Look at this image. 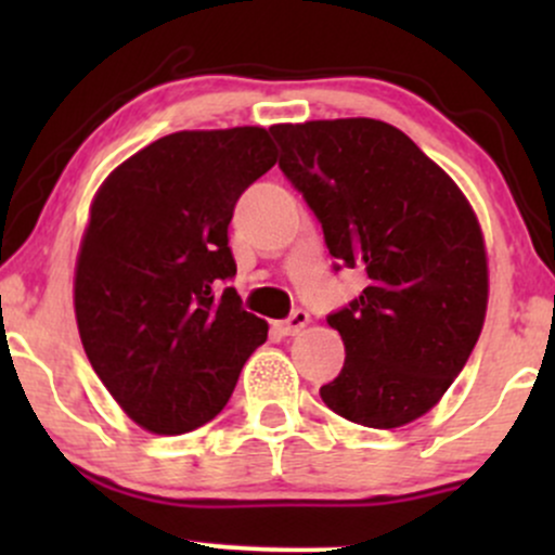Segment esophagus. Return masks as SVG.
<instances>
[{
    "instance_id": "obj_1",
    "label": "esophagus",
    "mask_w": 555,
    "mask_h": 555,
    "mask_svg": "<svg viewBox=\"0 0 555 555\" xmlns=\"http://www.w3.org/2000/svg\"><path fill=\"white\" fill-rule=\"evenodd\" d=\"M308 323H310V315L305 313V310H295V313L286 318V321L276 323V328L282 336H297L299 331L308 326Z\"/></svg>"
}]
</instances>
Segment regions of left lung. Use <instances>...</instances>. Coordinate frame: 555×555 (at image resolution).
<instances>
[{
    "label": "left lung",
    "mask_w": 555,
    "mask_h": 555,
    "mask_svg": "<svg viewBox=\"0 0 555 555\" xmlns=\"http://www.w3.org/2000/svg\"><path fill=\"white\" fill-rule=\"evenodd\" d=\"M279 169L336 258L367 284L326 321L347 360L321 386L336 415L399 428L430 410L473 354L488 260L467 197L397 127L378 119L273 125Z\"/></svg>",
    "instance_id": "obj_1"
}]
</instances>
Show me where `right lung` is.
<instances>
[{"label": "right lung", "instance_id": "obj_1", "mask_svg": "<svg viewBox=\"0 0 555 555\" xmlns=\"http://www.w3.org/2000/svg\"><path fill=\"white\" fill-rule=\"evenodd\" d=\"M276 164L269 130L158 138L101 184L75 269V318L95 375L140 428L190 433L224 410L269 336L234 286L229 221Z\"/></svg>", "mask_w": 555, "mask_h": 555}]
</instances>
